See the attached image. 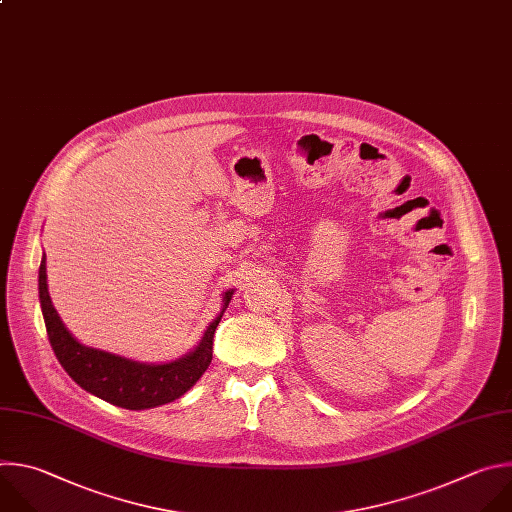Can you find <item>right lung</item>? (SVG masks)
<instances>
[{
	"label": "right lung",
	"mask_w": 512,
	"mask_h": 512,
	"mask_svg": "<svg viewBox=\"0 0 512 512\" xmlns=\"http://www.w3.org/2000/svg\"><path fill=\"white\" fill-rule=\"evenodd\" d=\"M38 290L46 333L64 371L88 393L113 405L125 407V410H149V407L169 403L195 385V381L212 363L214 333L234 294V290L224 294L222 313L210 323L193 351L175 361L155 365L78 343L60 321L50 300L46 284V258H42L40 264Z\"/></svg>",
	"instance_id": "right-lung-1"
}]
</instances>
